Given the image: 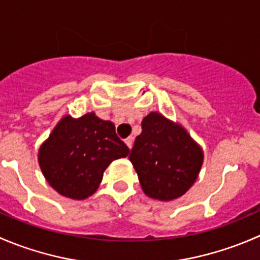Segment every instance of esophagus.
I'll list each match as a JSON object with an SVG mask.
<instances>
[{
	"mask_svg": "<svg viewBox=\"0 0 260 260\" xmlns=\"http://www.w3.org/2000/svg\"><path fill=\"white\" fill-rule=\"evenodd\" d=\"M124 142H125V145L128 146V148H129V149L132 148V145H133V137H132V136H129L128 138H125Z\"/></svg>",
	"mask_w": 260,
	"mask_h": 260,
	"instance_id": "esophagus-1",
	"label": "esophagus"
}]
</instances>
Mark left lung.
Segmentation results:
<instances>
[{"label": "left lung", "mask_w": 260, "mask_h": 260, "mask_svg": "<svg viewBox=\"0 0 260 260\" xmlns=\"http://www.w3.org/2000/svg\"><path fill=\"white\" fill-rule=\"evenodd\" d=\"M143 192L159 201H171L195 183L204 161L201 147L182 125L151 112L142 120L129 154Z\"/></svg>", "instance_id": "8db88e82"}]
</instances>
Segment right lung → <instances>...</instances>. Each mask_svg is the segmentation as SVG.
<instances>
[{
  "label": "right lung",
  "mask_w": 260,
  "mask_h": 260,
  "mask_svg": "<svg viewBox=\"0 0 260 260\" xmlns=\"http://www.w3.org/2000/svg\"><path fill=\"white\" fill-rule=\"evenodd\" d=\"M128 153L113 123L91 112L77 119L62 117L39 149V165L60 195L84 200L99 187L109 164Z\"/></svg>",
  "instance_id": "obj_1"
}]
</instances>
